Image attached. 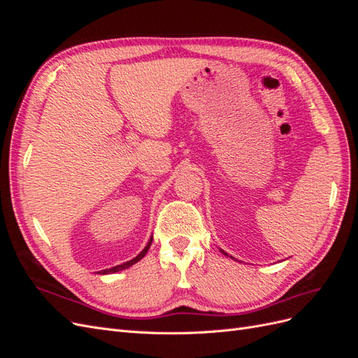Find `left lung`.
I'll return each instance as SVG.
<instances>
[{
    "mask_svg": "<svg viewBox=\"0 0 358 358\" xmlns=\"http://www.w3.org/2000/svg\"><path fill=\"white\" fill-rule=\"evenodd\" d=\"M221 252H224V251H221ZM224 255H227V254H225V252H224Z\"/></svg>",
    "mask_w": 358,
    "mask_h": 358,
    "instance_id": "left-lung-1",
    "label": "left lung"
}]
</instances>
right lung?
Listing matches in <instances>:
<instances>
[{
    "label": "right lung",
    "mask_w": 358,
    "mask_h": 358,
    "mask_svg": "<svg viewBox=\"0 0 358 358\" xmlns=\"http://www.w3.org/2000/svg\"><path fill=\"white\" fill-rule=\"evenodd\" d=\"M150 243H152V239H150L149 242H148V245L145 246V249L142 252H140L136 258H133V259H129V262H127V263H124V264H119V266H115V267H112V268H106V270H101V275H107V273H116V272H119V270H124V268H128V267H131L133 264H136L137 262H140V259H142L145 255H146V252H148V249L150 248Z\"/></svg>",
    "instance_id": "obj_1"
}]
</instances>
